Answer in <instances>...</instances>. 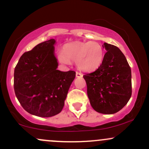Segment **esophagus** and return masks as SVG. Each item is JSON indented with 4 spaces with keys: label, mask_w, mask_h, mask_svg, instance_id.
Masks as SVG:
<instances>
[{
    "label": "esophagus",
    "mask_w": 149,
    "mask_h": 149,
    "mask_svg": "<svg viewBox=\"0 0 149 149\" xmlns=\"http://www.w3.org/2000/svg\"><path fill=\"white\" fill-rule=\"evenodd\" d=\"M76 77H82V74L80 72H76Z\"/></svg>",
    "instance_id": "1"
}]
</instances>
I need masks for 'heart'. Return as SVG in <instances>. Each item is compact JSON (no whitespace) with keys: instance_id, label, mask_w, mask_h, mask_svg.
<instances>
[{"instance_id":"obj_1","label":"heart","mask_w":149,"mask_h":149,"mask_svg":"<svg viewBox=\"0 0 149 149\" xmlns=\"http://www.w3.org/2000/svg\"><path fill=\"white\" fill-rule=\"evenodd\" d=\"M104 58L103 46L96 41H74L67 43L58 53V60L69 65L75 61L78 69L91 72L98 69Z\"/></svg>"}]
</instances>
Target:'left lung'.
Segmentation results:
<instances>
[{
    "label": "left lung",
    "mask_w": 149,
    "mask_h": 149,
    "mask_svg": "<svg viewBox=\"0 0 149 149\" xmlns=\"http://www.w3.org/2000/svg\"><path fill=\"white\" fill-rule=\"evenodd\" d=\"M107 52L96 71L83 76L92 108L103 114H114L132 96V72L127 61L117 46L104 43Z\"/></svg>",
    "instance_id": "left-lung-1"
}]
</instances>
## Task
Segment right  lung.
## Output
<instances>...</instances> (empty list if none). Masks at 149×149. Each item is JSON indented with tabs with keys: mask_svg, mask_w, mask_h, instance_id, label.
<instances>
[{
	"mask_svg": "<svg viewBox=\"0 0 149 149\" xmlns=\"http://www.w3.org/2000/svg\"><path fill=\"white\" fill-rule=\"evenodd\" d=\"M55 43L52 38L23 53L14 72L15 93L21 106L30 114L43 118L61 113L76 75L72 70H57Z\"/></svg>",
	"mask_w": 149,
	"mask_h": 149,
	"instance_id": "obj_1",
	"label": "right lung"
}]
</instances>
